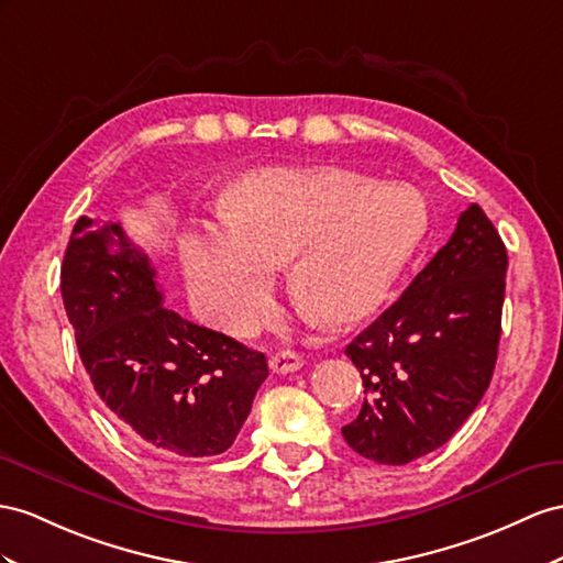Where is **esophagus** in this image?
<instances>
[{"label": "esophagus", "instance_id": "obj_1", "mask_svg": "<svg viewBox=\"0 0 563 563\" xmlns=\"http://www.w3.org/2000/svg\"><path fill=\"white\" fill-rule=\"evenodd\" d=\"M301 364H305V358H301L297 352H290V350L276 352L268 362L273 373H295V371L301 368Z\"/></svg>", "mask_w": 563, "mask_h": 563}]
</instances>
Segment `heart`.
Segmentation results:
<instances>
[{
  "mask_svg": "<svg viewBox=\"0 0 563 563\" xmlns=\"http://www.w3.org/2000/svg\"><path fill=\"white\" fill-rule=\"evenodd\" d=\"M223 228L190 238L183 262L197 305L233 335L273 307L290 264L297 305L328 325L376 313L428 230L426 199L340 168H273L230 187Z\"/></svg>",
  "mask_w": 563,
  "mask_h": 563,
  "instance_id": "heart-1",
  "label": "heart"
}]
</instances>
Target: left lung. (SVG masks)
Wrapping results in <instances>:
<instances>
[{
	"label": "left lung",
	"mask_w": 563,
	"mask_h": 563,
	"mask_svg": "<svg viewBox=\"0 0 563 563\" xmlns=\"http://www.w3.org/2000/svg\"><path fill=\"white\" fill-rule=\"evenodd\" d=\"M507 247L478 205L344 354L364 407L342 428L356 454L401 466L438 450L478 407L497 362Z\"/></svg>",
	"instance_id": "left-lung-1"
}]
</instances>
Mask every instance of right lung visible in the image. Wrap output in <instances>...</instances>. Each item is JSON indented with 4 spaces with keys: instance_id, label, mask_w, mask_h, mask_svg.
<instances>
[{
    "instance_id": "right-lung-1",
    "label": "right lung",
    "mask_w": 563,
    "mask_h": 563,
    "mask_svg": "<svg viewBox=\"0 0 563 563\" xmlns=\"http://www.w3.org/2000/svg\"><path fill=\"white\" fill-rule=\"evenodd\" d=\"M62 297L97 395L133 438L192 459L235 442L266 356L166 309L156 271L121 223L80 216Z\"/></svg>"
}]
</instances>
